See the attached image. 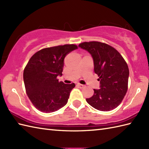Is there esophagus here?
<instances>
[{
    "label": "esophagus",
    "mask_w": 149,
    "mask_h": 149,
    "mask_svg": "<svg viewBox=\"0 0 149 149\" xmlns=\"http://www.w3.org/2000/svg\"><path fill=\"white\" fill-rule=\"evenodd\" d=\"M78 87H79L80 88H83L84 87V85L81 84H77Z\"/></svg>",
    "instance_id": "34e87169"
}]
</instances>
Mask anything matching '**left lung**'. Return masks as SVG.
I'll list each match as a JSON object with an SVG mask.
<instances>
[{"mask_svg":"<svg viewBox=\"0 0 149 149\" xmlns=\"http://www.w3.org/2000/svg\"><path fill=\"white\" fill-rule=\"evenodd\" d=\"M79 47L89 52L94 63V72L98 75L100 88L94 89L93 96L86 99L95 109L109 111L120 105L128 89L129 71L122 55L106 43L83 42Z\"/></svg>","mask_w":149,"mask_h":149,"instance_id":"8db88e82","label":"left lung"}]
</instances>
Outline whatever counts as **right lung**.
Instances as JSON below:
<instances>
[{
    "label": "right lung",
    "mask_w": 149,
    "mask_h": 149,
    "mask_svg": "<svg viewBox=\"0 0 149 149\" xmlns=\"http://www.w3.org/2000/svg\"><path fill=\"white\" fill-rule=\"evenodd\" d=\"M78 48L74 44H66L45 48L31 57L24 70L26 91L37 109L52 113L65 106L70 93L75 86L59 82L65 56Z\"/></svg>",
    "instance_id": "right-lung-1"
}]
</instances>
